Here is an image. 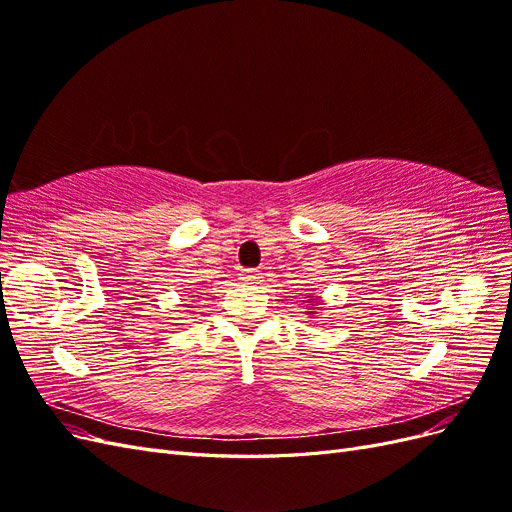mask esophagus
Wrapping results in <instances>:
<instances>
[{
	"mask_svg": "<svg viewBox=\"0 0 512 512\" xmlns=\"http://www.w3.org/2000/svg\"><path fill=\"white\" fill-rule=\"evenodd\" d=\"M241 280L247 282V284H258V282H262V271H258V269H245L241 273Z\"/></svg>",
	"mask_w": 512,
	"mask_h": 512,
	"instance_id": "34e87169",
	"label": "esophagus"
}]
</instances>
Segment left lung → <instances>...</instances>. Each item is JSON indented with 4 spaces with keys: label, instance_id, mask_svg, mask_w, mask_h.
Listing matches in <instances>:
<instances>
[{
    "label": "left lung",
    "instance_id": "8db88e82",
    "mask_svg": "<svg viewBox=\"0 0 512 512\" xmlns=\"http://www.w3.org/2000/svg\"><path fill=\"white\" fill-rule=\"evenodd\" d=\"M312 301H316V299H309V301H307V303H312Z\"/></svg>",
    "mask_w": 512,
    "mask_h": 512
}]
</instances>
